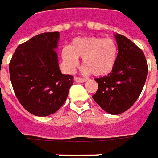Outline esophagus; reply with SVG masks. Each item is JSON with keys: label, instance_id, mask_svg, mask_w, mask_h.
Returning a JSON list of instances; mask_svg holds the SVG:
<instances>
[{"label": "esophagus", "instance_id": "34e87169", "mask_svg": "<svg viewBox=\"0 0 158 158\" xmlns=\"http://www.w3.org/2000/svg\"><path fill=\"white\" fill-rule=\"evenodd\" d=\"M74 80H75L76 82H85V81H86V79L82 77H75Z\"/></svg>", "mask_w": 158, "mask_h": 158}]
</instances>
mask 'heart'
I'll list each match as a JSON object with an SVG mask.
<instances>
[{
    "label": "heart",
    "instance_id": "obj_1",
    "mask_svg": "<svg viewBox=\"0 0 158 158\" xmlns=\"http://www.w3.org/2000/svg\"><path fill=\"white\" fill-rule=\"evenodd\" d=\"M62 59L67 69L73 71L77 65V59H82L85 72L94 76H105L112 72L117 63L118 48L111 38L96 36L74 39L69 49L62 50Z\"/></svg>",
    "mask_w": 158,
    "mask_h": 158
}]
</instances>
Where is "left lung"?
I'll list each match as a JSON object with an SVG mask.
<instances>
[{
  "instance_id": "1",
  "label": "left lung",
  "mask_w": 158,
  "mask_h": 158,
  "mask_svg": "<svg viewBox=\"0 0 158 158\" xmlns=\"http://www.w3.org/2000/svg\"><path fill=\"white\" fill-rule=\"evenodd\" d=\"M118 55L108 76L95 78L98 89L92 96L102 109L118 115L128 110L140 95L148 75L144 54L133 41L121 34L115 35Z\"/></svg>"
}]
</instances>
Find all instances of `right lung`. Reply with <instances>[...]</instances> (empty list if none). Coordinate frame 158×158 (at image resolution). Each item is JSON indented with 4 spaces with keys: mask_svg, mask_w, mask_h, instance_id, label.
Listing matches in <instances>:
<instances>
[{
    "mask_svg": "<svg viewBox=\"0 0 158 158\" xmlns=\"http://www.w3.org/2000/svg\"><path fill=\"white\" fill-rule=\"evenodd\" d=\"M59 31L44 32L20 44L9 64L10 77L18 100L31 114L45 117L66 101L73 77L59 70Z\"/></svg>",
    "mask_w": 158,
    "mask_h": 158,
    "instance_id": "obj_1",
    "label": "right lung"
}]
</instances>
